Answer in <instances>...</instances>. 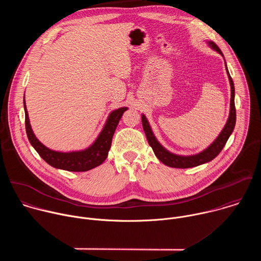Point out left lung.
<instances>
[{
    "label": "left lung",
    "instance_id": "obj_1",
    "mask_svg": "<svg viewBox=\"0 0 261 261\" xmlns=\"http://www.w3.org/2000/svg\"><path fill=\"white\" fill-rule=\"evenodd\" d=\"M208 45L215 51L219 53L223 58H224V56H223L220 48L214 42L210 41ZM225 66H226L227 75H228V79H229L230 91H231L229 117H228V120H227L224 128H223V130L220 132L219 136L215 139V141H213V143L211 145H208L205 148V150H203L202 152H200L198 154H195V155H191V156H180V155H175L173 153H170L157 140V138L154 135V133L152 131V128H151L150 124H148L145 116L144 115L141 116L142 127H143L144 133H145L147 142H148V144L152 146L156 157L163 164H165L169 167H174V168L195 167V166L207 163V162L212 161L213 159H215L220 154V152L222 151V148L224 147V145L226 144V142H227L229 136L231 135V133L233 132V129H234V126H236L237 113H236V106H234V85H233V82H232L230 74L228 72L226 62H225Z\"/></svg>",
    "mask_w": 261,
    "mask_h": 261
}]
</instances>
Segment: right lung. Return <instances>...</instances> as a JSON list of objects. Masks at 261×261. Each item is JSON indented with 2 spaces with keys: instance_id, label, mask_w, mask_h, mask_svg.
Masks as SVG:
<instances>
[{
  "instance_id": "1",
  "label": "right lung",
  "mask_w": 261,
  "mask_h": 261,
  "mask_svg": "<svg viewBox=\"0 0 261 261\" xmlns=\"http://www.w3.org/2000/svg\"><path fill=\"white\" fill-rule=\"evenodd\" d=\"M23 105L25 115L27 135L29 141L31 142L36 152L38 153L40 157L50 166L58 169L76 172L88 171L101 165L105 161L117 126L123 114L128 109V107H120L111 111L103 129L101 130L96 140L89 147L85 148V150L72 152H58L50 150V148L41 143L39 139L35 136L30 124L29 114L24 101Z\"/></svg>"
}]
</instances>
